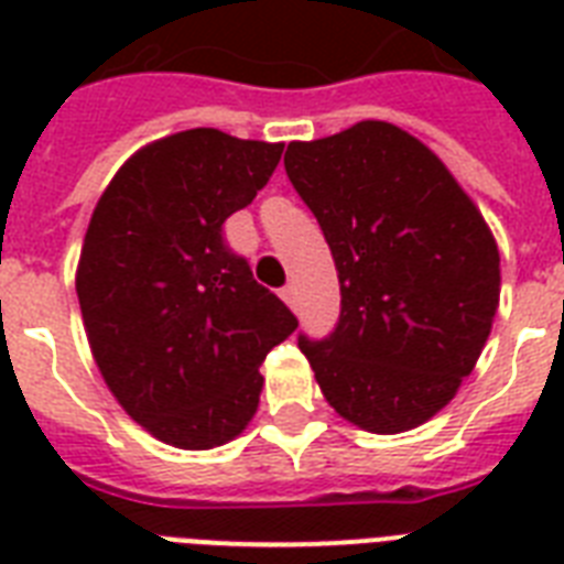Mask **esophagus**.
<instances>
[{
    "label": "esophagus",
    "instance_id": "obj_1",
    "mask_svg": "<svg viewBox=\"0 0 564 564\" xmlns=\"http://www.w3.org/2000/svg\"><path fill=\"white\" fill-rule=\"evenodd\" d=\"M281 299L286 301L290 307H295V299H299V292H295V286H292V283H286V286H283V290H281Z\"/></svg>",
    "mask_w": 564,
    "mask_h": 564
}]
</instances>
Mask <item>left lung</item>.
<instances>
[{
    "label": "left lung",
    "instance_id": "1",
    "mask_svg": "<svg viewBox=\"0 0 564 564\" xmlns=\"http://www.w3.org/2000/svg\"><path fill=\"white\" fill-rule=\"evenodd\" d=\"M295 193L325 234L343 310L299 336L327 403L369 433L433 419L471 375L500 299L480 210L427 145L389 122L290 143Z\"/></svg>",
    "mask_w": 564,
    "mask_h": 564
}]
</instances>
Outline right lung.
<instances>
[{
  "instance_id": "1",
  "label": "right lung",
  "mask_w": 564,
  "mask_h": 564,
  "mask_svg": "<svg viewBox=\"0 0 564 564\" xmlns=\"http://www.w3.org/2000/svg\"><path fill=\"white\" fill-rule=\"evenodd\" d=\"M283 143L193 128L145 145L113 175L84 237L75 292L93 357L154 438L207 451L260 403V362L299 327L225 242Z\"/></svg>"
}]
</instances>
